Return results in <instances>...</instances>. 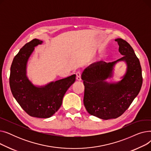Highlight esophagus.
Wrapping results in <instances>:
<instances>
[{
  "label": "esophagus",
  "mask_w": 151,
  "mask_h": 151,
  "mask_svg": "<svg viewBox=\"0 0 151 151\" xmlns=\"http://www.w3.org/2000/svg\"><path fill=\"white\" fill-rule=\"evenodd\" d=\"M76 75L77 80L78 81H81V73L80 72V71H77L76 73Z\"/></svg>",
  "instance_id": "34e87169"
}]
</instances>
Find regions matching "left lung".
<instances>
[{
  "instance_id": "8db88e82",
  "label": "left lung",
  "mask_w": 151,
  "mask_h": 151,
  "mask_svg": "<svg viewBox=\"0 0 151 151\" xmlns=\"http://www.w3.org/2000/svg\"><path fill=\"white\" fill-rule=\"evenodd\" d=\"M119 51L124 56L113 62L103 61L93 63L83 72L84 85V105L90 114L108 120L121 116L139 93L142 83V70L138 58L129 43L117 38ZM119 60L128 65L123 80L116 83L104 80L112 76V67Z\"/></svg>"
}]
</instances>
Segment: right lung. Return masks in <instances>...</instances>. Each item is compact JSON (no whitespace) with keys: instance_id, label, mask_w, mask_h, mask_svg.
<instances>
[{"instance_id":"right-lung-1","label":"right lung","mask_w":151,"mask_h":151,"mask_svg":"<svg viewBox=\"0 0 151 151\" xmlns=\"http://www.w3.org/2000/svg\"><path fill=\"white\" fill-rule=\"evenodd\" d=\"M42 42L35 38L22 47L12 62L9 80L13 97L29 116L48 118L60 108L66 91L76 80V75L41 88L32 84L26 76L27 62L34 47Z\"/></svg>"}]
</instances>
